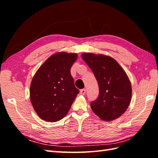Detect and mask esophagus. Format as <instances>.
Instances as JSON below:
<instances>
[{"label":"esophagus","instance_id":"obj_1","mask_svg":"<svg viewBox=\"0 0 158 158\" xmlns=\"http://www.w3.org/2000/svg\"><path fill=\"white\" fill-rule=\"evenodd\" d=\"M85 92H86L85 89H81V90H80V94H81V95H85Z\"/></svg>","mask_w":158,"mask_h":158}]
</instances>
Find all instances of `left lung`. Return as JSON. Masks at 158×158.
I'll return each instance as SVG.
<instances>
[{
    "mask_svg": "<svg viewBox=\"0 0 158 158\" xmlns=\"http://www.w3.org/2000/svg\"><path fill=\"white\" fill-rule=\"evenodd\" d=\"M98 81L99 96L90 104L96 115L113 121L125 113L132 98V86L126 72L115 60L105 55L83 53Z\"/></svg>",
    "mask_w": 158,
    "mask_h": 158,
    "instance_id": "left-lung-1",
    "label": "left lung"
}]
</instances>
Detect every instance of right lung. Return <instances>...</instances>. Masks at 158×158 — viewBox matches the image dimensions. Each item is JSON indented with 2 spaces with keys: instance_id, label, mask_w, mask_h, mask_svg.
<instances>
[{
  "instance_id": "add662e5",
  "label": "right lung",
  "mask_w": 158,
  "mask_h": 158,
  "mask_svg": "<svg viewBox=\"0 0 158 158\" xmlns=\"http://www.w3.org/2000/svg\"><path fill=\"white\" fill-rule=\"evenodd\" d=\"M77 59V53H56L36 71L31 84L30 97L41 119L56 122L68 113L79 92L70 74Z\"/></svg>"
}]
</instances>
